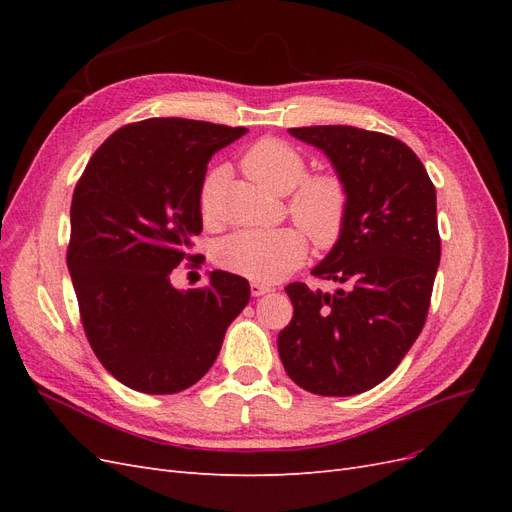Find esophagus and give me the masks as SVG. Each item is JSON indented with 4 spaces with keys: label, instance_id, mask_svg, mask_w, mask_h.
Masks as SVG:
<instances>
[{
    "label": "esophagus",
    "instance_id": "obj_1",
    "mask_svg": "<svg viewBox=\"0 0 512 512\" xmlns=\"http://www.w3.org/2000/svg\"><path fill=\"white\" fill-rule=\"evenodd\" d=\"M250 290H252L254 297H262V294H269V292H273V288H271V286H267V284H260V282H252V284H250Z\"/></svg>",
    "mask_w": 512,
    "mask_h": 512
}]
</instances>
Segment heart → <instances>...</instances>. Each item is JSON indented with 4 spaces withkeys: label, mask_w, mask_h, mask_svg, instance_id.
I'll list each match as a JSON object with an SVG mask.
<instances>
[{
    "label": "heart",
    "mask_w": 512,
    "mask_h": 512,
    "mask_svg": "<svg viewBox=\"0 0 512 512\" xmlns=\"http://www.w3.org/2000/svg\"><path fill=\"white\" fill-rule=\"evenodd\" d=\"M241 170L262 190L290 194L288 213L301 226L241 230L228 235L213 252L222 269L252 282L273 284L305 262L309 252L305 231L318 247H333L342 237L350 209L344 179L333 173L307 175V160L294 145L275 136L260 138L243 153ZM222 179L224 170L215 168L200 188V213L207 222L218 211Z\"/></svg>",
    "instance_id": "b5f03b06"
}]
</instances>
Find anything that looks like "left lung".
<instances>
[{
    "mask_svg": "<svg viewBox=\"0 0 512 512\" xmlns=\"http://www.w3.org/2000/svg\"><path fill=\"white\" fill-rule=\"evenodd\" d=\"M327 153L350 194L348 222L312 271L337 292L286 286L294 314L277 337L286 374L346 397L389 378L423 331L440 265L436 188L399 138L352 126L290 128Z\"/></svg>",
    "mask_w": 512,
    "mask_h": 512,
    "instance_id": "1",
    "label": "left lung"
}]
</instances>
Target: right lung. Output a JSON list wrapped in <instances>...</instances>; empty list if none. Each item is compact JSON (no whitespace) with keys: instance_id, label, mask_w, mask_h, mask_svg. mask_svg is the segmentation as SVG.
<instances>
[{"instance_id":"1","label":"right lung","mask_w":512,"mask_h":512,"mask_svg":"<svg viewBox=\"0 0 512 512\" xmlns=\"http://www.w3.org/2000/svg\"><path fill=\"white\" fill-rule=\"evenodd\" d=\"M247 130L151 117L113 132L76 183L68 269L91 350L121 384L149 395L190 389L218 359L250 301L245 277L211 271L203 288L170 284L203 230L200 188L215 151Z\"/></svg>"}]
</instances>
